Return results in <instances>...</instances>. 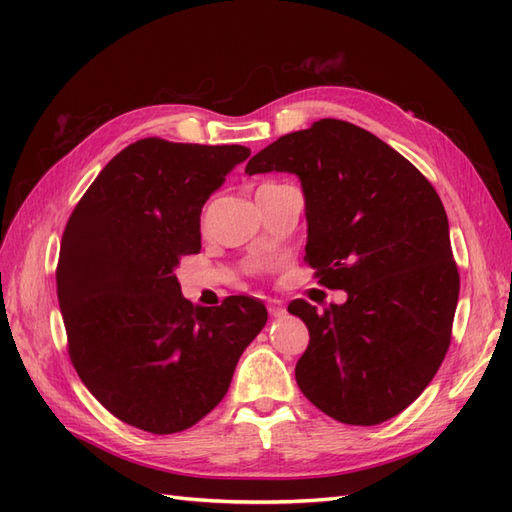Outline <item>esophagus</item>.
<instances>
[{"label": "esophagus", "mask_w": 512, "mask_h": 512, "mask_svg": "<svg viewBox=\"0 0 512 512\" xmlns=\"http://www.w3.org/2000/svg\"><path fill=\"white\" fill-rule=\"evenodd\" d=\"M267 309H269V314H271V316H275V318L286 314V309H284L282 301H277V299H271V301L267 303Z\"/></svg>", "instance_id": "esophagus-1"}]
</instances>
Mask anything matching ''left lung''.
<instances>
[{
  "mask_svg": "<svg viewBox=\"0 0 512 512\" xmlns=\"http://www.w3.org/2000/svg\"><path fill=\"white\" fill-rule=\"evenodd\" d=\"M292 173L305 196V262L346 290L318 312L294 367L312 404L346 425L389 421L425 391L451 344L459 299L448 218L433 185L371 132L339 119L280 136L245 173Z\"/></svg>",
  "mask_w": 512,
  "mask_h": 512,
  "instance_id": "8db88e82",
  "label": "left lung"
}]
</instances>
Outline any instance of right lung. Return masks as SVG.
<instances>
[{"mask_svg": "<svg viewBox=\"0 0 512 512\" xmlns=\"http://www.w3.org/2000/svg\"><path fill=\"white\" fill-rule=\"evenodd\" d=\"M243 145L143 138L108 162L59 247L57 299L76 374L119 421L149 433L196 425L226 395L267 324L254 297L192 305L175 269L200 252V213Z\"/></svg>", "mask_w": 512, "mask_h": 512, "instance_id": "obj_1", "label": "right lung"}]
</instances>
